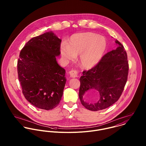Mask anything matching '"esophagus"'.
Wrapping results in <instances>:
<instances>
[{"label": "esophagus", "mask_w": 146, "mask_h": 146, "mask_svg": "<svg viewBox=\"0 0 146 146\" xmlns=\"http://www.w3.org/2000/svg\"><path fill=\"white\" fill-rule=\"evenodd\" d=\"M69 74L71 78H76L78 76L79 72L76 70H72L69 72Z\"/></svg>", "instance_id": "esophagus-1"}]
</instances>
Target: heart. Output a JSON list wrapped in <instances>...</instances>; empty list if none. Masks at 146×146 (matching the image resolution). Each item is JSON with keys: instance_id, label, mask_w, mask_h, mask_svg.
Returning a JSON list of instances; mask_svg holds the SVG:
<instances>
[{"instance_id": "heart-1", "label": "heart", "mask_w": 146, "mask_h": 146, "mask_svg": "<svg viewBox=\"0 0 146 146\" xmlns=\"http://www.w3.org/2000/svg\"><path fill=\"white\" fill-rule=\"evenodd\" d=\"M107 48L105 38L98 34L86 32L72 35L67 45L61 47L63 57L67 60H74L79 55V62L85 68L95 66L104 54Z\"/></svg>"}]
</instances>
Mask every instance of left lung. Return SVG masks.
Wrapping results in <instances>:
<instances>
[{
	"instance_id": "obj_1",
	"label": "left lung",
	"mask_w": 146,
	"mask_h": 146,
	"mask_svg": "<svg viewBox=\"0 0 146 146\" xmlns=\"http://www.w3.org/2000/svg\"><path fill=\"white\" fill-rule=\"evenodd\" d=\"M115 50L107 53L101 61L88 71L84 70L80 78L79 97L86 108L102 110L114 104L120 98L127 80L129 64L124 46L118 40ZM97 90L100 94L97 102L90 103L84 99L89 90Z\"/></svg>"
}]
</instances>
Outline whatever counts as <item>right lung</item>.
Here are the masks:
<instances>
[{
    "mask_svg": "<svg viewBox=\"0 0 146 146\" xmlns=\"http://www.w3.org/2000/svg\"><path fill=\"white\" fill-rule=\"evenodd\" d=\"M61 40L52 31L33 38L21 49L17 61L19 80L25 98L45 110L60 104L66 79L56 61Z\"/></svg>",
    "mask_w": 146,
    "mask_h": 146,
    "instance_id": "right-lung-1",
    "label": "right lung"
}]
</instances>
